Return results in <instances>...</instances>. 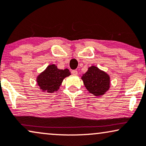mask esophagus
Instances as JSON below:
<instances>
[{
  "label": "esophagus",
  "mask_w": 146,
  "mask_h": 146,
  "mask_svg": "<svg viewBox=\"0 0 146 146\" xmlns=\"http://www.w3.org/2000/svg\"><path fill=\"white\" fill-rule=\"evenodd\" d=\"M71 73L73 74V75H77V74H78V72H77V71H75V70H73V71H71Z\"/></svg>",
  "instance_id": "esophagus-1"
}]
</instances>
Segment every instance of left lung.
<instances>
[{
	"instance_id": "1",
	"label": "left lung",
	"mask_w": 146,
	"mask_h": 146,
	"mask_svg": "<svg viewBox=\"0 0 146 146\" xmlns=\"http://www.w3.org/2000/svg\"><path fill=\"white\" fill-rule=\"evenodd\" d=\"M82 79L88 91L95 96H103L110 88L109 75L96 66H91Z\"/></svg>"
}]
</instances>
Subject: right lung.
I'll return each instance as SVG.
<instances>
[{"label": "right lung", "instance_id": "right-lung-1", "mask_svg": "<svg viewBox=\"0 0 146 146\" xmlns=\"http://www.w3.org/2000/svg\"><path fill=\"white\" fill-rule=\"evenodd\" d=\"M71 75L68 69H59L55 64H50L37 77L36 82L43 92L54 93L59 89L63 79Z\"/></svg>", "mask_w": 146, "mask_h": 146}]
</instances>
